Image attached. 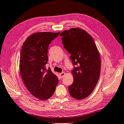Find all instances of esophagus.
<instances>
[{"mask_svg":"<svg viewBox=\"0 0 124 124\" xmlns=\"http://www.w3.org/2000/svg\"><path fill=\"white\" fill-rule=\"evenodd\" d=\"M59 75H60V76L61 78H62L64 76V75H65V72H62V73H60Z\"/></svg>","mask_w":124,"mask_h":124,"instance_id":"obj_1","label":"esophagus"}]
</instances>
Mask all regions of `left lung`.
<instances>
[{"mask_svg":"<svg viewBox=\"0 0 124 124\" xmlns=\"http://www.w3.org/2000/svg\"><path fill=\"white\" fill-rule=\"evenodd\" d=\"M65 49L71 54L75 65L71 71L73 83L69 86L70 96L85 98L95 88L100 76L101 57L96 43L89 34L79 28H72L60 34Z\"/></svg>","mask_w":124,"mask_h":124,"instance_id":"1","label":"left lung"}]
</instances>
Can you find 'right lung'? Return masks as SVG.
I'll use <instances>...</instances> for the list:
<instances>
[{
    "mask_svg": "<svg viewBox=\"0 0 124 124\" xmlns=\"http://www.w3.org/2000/svg\"><path fill=\"white\" fill-rule=\"evenodd\" d=\"M60 32H37L26 39L22 46L20 56V72L24 84L30 93L40 100L53 96L59 79L46 69L49 45Z\"/></svg>",
    "mask_w": 124,
    "mask_h": 124,
    "instance_id": "1",
    "label": "right lung"
}]
</instances>
